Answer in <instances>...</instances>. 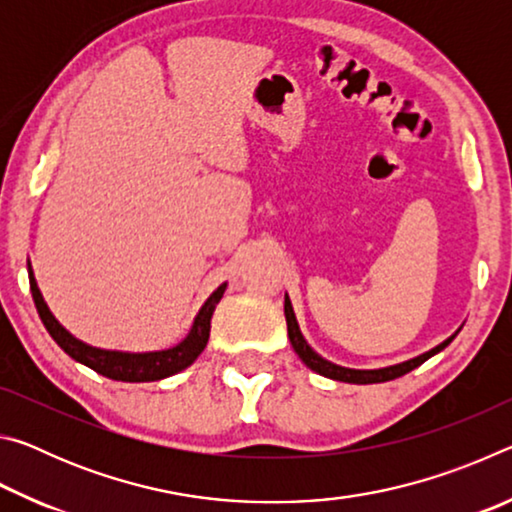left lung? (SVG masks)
<instances>
[{
	"instance_id": "8db88e82",
	"label": "left lung",
	"mask_w": 512,
	"mask_h": 512,
	"mask_svg": "<svg viewBox=\"0 0 512 512\" xmlns=\"http://www.w3.org/2000/svg\"><path fill=\"white\" fill-rule=\"evenodd\" d=\"M284 316H287V329H289V341L293 345V350H296L298 357L305 361V366L311 368L318 375L329 377V379H336V381H345V384H379V381H391L406 375V372H411L413 368L422 366L424 361L431 359L433 354H438L440 350H445L449 343L454 341V336H449L447 341H443L436 348L420 354V357L409 359L404 363H397V366H388V368H379V370H354V368H343V366H336V363L327 361L316 354L314 350L309 348V343L305 341V336L300 334V327H298V320L296 314H293V307H291V300L289 296H284Z\"/></svg>"
}]
</instances>
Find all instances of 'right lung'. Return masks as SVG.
Returning a JSON list of instances; mask_svg holds the SVG:
<instances>
[{"label":"right lung","mask_w":512,"mask_h":512,"mask_svg":"<svg viewBox=\"0 0 512 512\" xmlns=\"http://www.w3.org/2000/svg\"><path fill=\"white\" fill-rule=\"evenodd\" d=\"M29 284L40 320L45 323L51 339H54L74 361H79L83 366L99 372V375L115 381H158L176 375V372L185 370L187 366H192L198 354L205 350L207 339H210V320L225 291V284H221V287L205 300V305L194 318V325L189 329V334L178 345H173V348L158 352H117L92 348V345L74 339V336L58 323L54 314L49 311L47 302L42 300V293L36 284V277H33L31 264Z\"/></svg>","instance_id":"1"}]
</instances>
